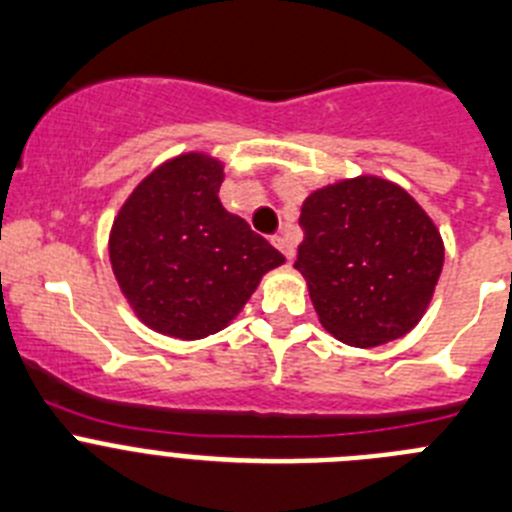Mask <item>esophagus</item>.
<instances>
[{"label":"esophagus","instance_id":"obj_1","mask_svg":"<svg viewBox=\"0 0 512 512\" xmlns=\"http://www.w3.org/2000/svg\"><path fill=\"white\" fill-rule=\"evenodd\" d=\"M273 245L283 252L285 260H293V245H290L288 237H273Z\"/></svg>","mask_w":512,"mask_h":512}]
</instances>
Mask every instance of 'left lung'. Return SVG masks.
Instances as JSON below:
<instances>
[{"label":"left lung","instance_id":"1","mask_svg":"<svg viewBox=\"0 0 512 512\" xmlns=\"http://www.w3.org/2000/svg\"><path fill=\"white\" fill-rule=\"evenodd\" d=\"M296 270L329 334L352 347L400 339L439 283V229L400 186L375 176L313 191L301 206Z\"/></svg>","mask_w":512,"mask_h":512}]
</instances>
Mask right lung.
Wrapping results in <instances>:
<instances>
[{
    "label": "right lung",
    "mask_w": 512,
    "mask_h": 512,
    "mask_svg": "<svg viewBox=\"0 0 512 512\" xmlns=\"http://www.w3.org/2000/svg\"><path fill=\"white\" fill-rule=\"evenodd\" d=\"M224 168L201 153L155 168L124 201L109 257L124 298L150 329L204 339L242 311L285 257L219 201Z\"/></svg>",
    "instance_id": "add662e5"
}]
</instances>
